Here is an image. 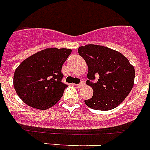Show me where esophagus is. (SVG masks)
<instances>
[{
    "mask_svg": "<svg viewBox=\"0 0 150 150\" xmlns=\"http://www.w3.org/2000/svg\"><path fill=\"white\" fill-rule=\"evenodd\" d=\"M85 85V83H84V82H81V83H80L79 84H77V87L78 88H81V87H83V86Z\"/></svg>",
    "mask_w": 150,
    "mask_h": 150,
    "instance_id": "34e87169",
    "label": "esophagus"
}]
</instances>
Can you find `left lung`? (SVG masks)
<instances>
[{"label": "left lung", "instance_id": "left-lung-1", "mask_svg": "<svg viewBox=\"0 0 150 150\" xmlns=\"http://www.w3.org/2000/svg\"><path fill=\"white\" fill-rule=\"evenodd\" d=\"M78 53L87 64L86 84L93 89V97L84 101L86 105L100 111L116 108L134 86V67L122 54L104 46L86 45L78 48ZM96 76L99 78L94 83Z\"/></svg>", "mask_w": 150, "mask_h": 150}]
</instances>
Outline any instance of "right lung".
Listing matches in <instances>:
<instances>
[{"label": "right lung", "mask_w": 150, "mask_h": 150, "mask_svg": "<svg viewBox=\"0 0 150 150\" xmlns=\"http://www.w3.org/2000/svg\"><path fill=\"white\" fill-rule=\"evenodd\" d=\"M71 53L67 48H47L24 60L15 70L14 89L22 101L45 110L55 105L67 86L62 82V65Z\"/></svg>", "instance_id": "1"}]
</instances>
